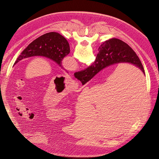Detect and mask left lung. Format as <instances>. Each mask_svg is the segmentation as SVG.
I'll return each mask as SVG.
<instances>
[{"label": "left lung", "instance_id": "left-lung-1", "mask_svg": "<svg viewBox=\"0 0 159 159\" xmlns=\"http://www.w3.org/2000/svg\"><path fill=\"white\" fill-rule=\"evenodd\" d=\"M70 52L66 38L59 33L52 32L36 38L22 51L14 65L22 59L32 56H44L54 61L62 68L61 61Z\"/></svg>", "mask_w": 159, "mask_h": 159}]
</instances>
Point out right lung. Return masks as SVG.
Instances as JSON below:
<instances>
[{"instance_id":"right-lung-1","label":"right lung","mask_w":159,"mask_h":159,"mask_svg":"<svg viewBox=\"0 0 159 159\" xmlns=\"http://www.w3.org/2000/svg\"><path fill=\"white\" fill-rule=\"evenodd\" d=\"M122 62L136 66L145 74L140 59L131 48L121 40L111 38L100 45L94 63L84 70L75 72L74 75L84 85L103 68Z\"/></svg>"}]
</instances>
